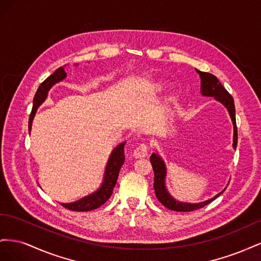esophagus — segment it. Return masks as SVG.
Instances as JSON below:
<instances>
[{
	"label": "esophagus",
	"instance_id": "esophagus-1",
	"mask_svg": "<svg viewBox=\"0 0 261 261\" xmlns=\"http://www.w3.org/2000/svg\"><path fill=\"white\" fill-rule=\"evenodd\" d=\"M148 154V146L147 144H141L140 146H138L135 150H134V156L136 159H143V158H146Z\"/></svg>",
	"mask_w": 261,
	"mask_h": 261
}]
</instances>
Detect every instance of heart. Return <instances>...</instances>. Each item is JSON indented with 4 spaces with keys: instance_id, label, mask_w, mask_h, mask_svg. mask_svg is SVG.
Here are the masks:
<instances>
[{
    "instance_id": "heart-1",
    "label": "heart",
    "mask_w": 261,
    "mask_h": 261,
    "mask_svg": "<svg viewBox=\"0 0 261 261\" xmlns=\"http://www.w3.org/2000/svg\"><path fill=\"white\" fill-rule=\"evenodd\" d=\"M161 87H162V86H161L160 84H158V85H156V89H160V88H161Z\"/></svg>"
}]
</instances>
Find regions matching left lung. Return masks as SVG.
<instances>
[{
    "label": "left lung",
    "instance_id": "1",
    "mask_svg": "<svg viewBox=\"0 0 261 261\" xmlns=\"http://www.w3.org/2000/svg\"><path fill=\"white\" fill-rule=\"evenodd\" d=\"M197 73L199 74L200 80H201V94L204 97H213L216 98L219 102H221L228 111L232 118L233 123V128H234V135H233V148L236 149L238 146V127H236V120H235V106H234V100L228 91L224 88L219 82L218 78L210 73H204L200 72V70L196 69ZM150 162H151L152 169L154 172V181H153V187L158 200H159L164 207H167L170 210L173 211H181V212H188V211H194L197 209H200L204 206H207L212 200L222 194L224 191L216 195L213 198L206 200L203 202L199 203H188V202H180L175 200L173 197L169 194L167 187H165V176H167V168H165L164 161L161 159V156L158 153H152L150 156Z\"/></svg>",
    "mask_w": 261,
    "mask_h": 261
}]
</instances>
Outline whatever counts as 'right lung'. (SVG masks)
I'll list each match as a JSON object with an SVG mask.
<instances>
[{"label": "right lung", "mask_w": 261, "mask_h": 261, "mask_svg": "<svg viewBox=\"0 0 261 261\" xmlns=\"http://www.w3.org/2000/svg\"><path fill=\"white\" fill-rule=\"evenodd\" d=\"M65 77H66V73L64 70V67L61 66L55 70L52 75H50L48 78H46L40 86H39V88L34 98V107H33V110H31V113L29 116V124H28L29 132L31 129V125H33V120L37 112V109L40 107L42 105V102L46 99L48 91L51 89V87L53 85L63 81ZM124 146H125V143H122L117 147H115V149H113V151L111 155H110L107 163L103 181H102V185L100 186V188L97 192H94L91 195L86 196L84 198L74 202L61 203L62 206L72 211H90L101 207L102 204H103L110 197H111L114 186L116 184L117 177H118V173H120V170L125 161Z\"/></svg>", "instance_id": "1"}]
</instances>
